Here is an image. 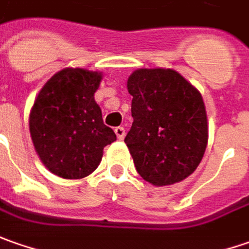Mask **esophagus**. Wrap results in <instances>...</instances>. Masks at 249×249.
<instances>
[{"mask_svg": "<svg viewBox=\"0 0 249 249\" xmlns=\"http://www.w3.org/2000/svg\"><path fill=\"white\" fill-rule=\"evenodd\" d=\"M114 132H116L117 138H118L120 141H123L125 138V129L123 126H117L116 129H114Z\"/></svg>", "mask_w": 249, "mask_h": 249, "instance_id": "34e87169", "label": "esophagus"}]
</instances>
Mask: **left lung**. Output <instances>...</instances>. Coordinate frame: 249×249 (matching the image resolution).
<instances>
[{
    "instance_id": "obj_1",
    "label": "left lung",
    "mask_w": 249,
    "mask_h": 249,
    "mask_svg": "<svg viewBox=\"0 0 249 249\" xmlns=\"http://www.w3.org/2000/svg\"><path fill=\"white\" fill-rule=\"evenodd\" d=\"M126 87L133 123L125 143L138 174L156 186L192 175L208 143L201 93L171 69H139Z\"/></svg>"
}]
</instances>
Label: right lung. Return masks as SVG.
<instances>
[{
	"mask_svg": "<svg viewBox=\"0 0 249 249\" xmlns=\"http://www.w3.org/2000/svg\"><path fill=\"white\" fill-rule=\"evenodd\" d=\"M102 74L65 69L39 90L30 113V135L44 165L65 179L92 174L116 133L95 102Z\"/></svg>",
	"mask_w": 249,
	"mask_h": 249,
	"instance_id": "1",
	"label": "right lung"
}]
</instances>
